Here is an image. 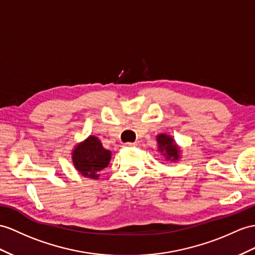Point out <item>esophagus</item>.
<instances>
[{
	"instance_id": "obj_1",
	"label": "esophagus",
	"mask_w": 255,
	"mask_h": 255,
	"mask_svg": "<svg viewBox=\"0 0 255 255\" xmlns=\"http://www.w3.org/2000/svg\"><path fill=\"white\" fill-rule=\"evenodd\" d=\"M124 147L132 148V147H135V144H134V142H126V144H124Z\"/></svg>"
}]
</instances>
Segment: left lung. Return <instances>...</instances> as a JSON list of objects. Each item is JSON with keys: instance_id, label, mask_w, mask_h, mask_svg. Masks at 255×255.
<instances>
[{"instance_id": "obj_1", "label": "left lung", "mask_w": 255, "mask_h": 255, "mask_svg": "<svg viewBox=\"0 0 255 255\" xmlns=\"http://www.w3.org/2000/svg\"><path fill=\"white\" fill-rule=\"evenodd\" d=\"M157 140L159 150L163 153V156H165L166 160L174 161L179 158V149L176 144H174V139L171 136L160 134L157 136Z\"/></svg>"}]
</instances>
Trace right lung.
Returning <instances> with one entry per match:
<instances>
[{"label":"right lung","instance_id":"1","mask_svg":"<svg viewBox=\"0 0 255 255\" xmlns=\"http://www.w3.org/2000/svg\"><path fill=\"white\" fill-rule=\"evenodd\" d=\"M111 152L105 149L95 136H90L78 145L72 152V160L76 169L83 176L98 178V173L109 163Z\"/></svg>","mask_w":255,"mask_h":255}]
</instances>
